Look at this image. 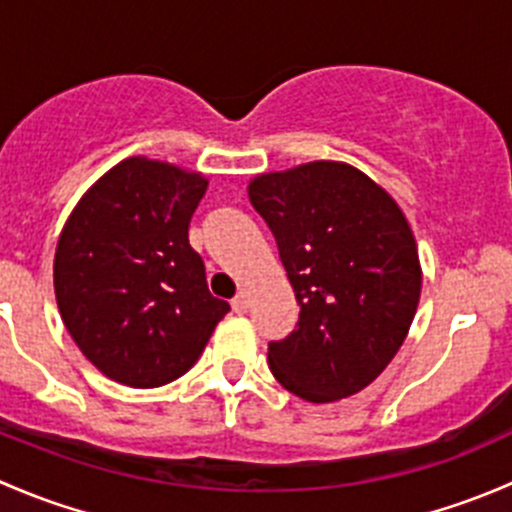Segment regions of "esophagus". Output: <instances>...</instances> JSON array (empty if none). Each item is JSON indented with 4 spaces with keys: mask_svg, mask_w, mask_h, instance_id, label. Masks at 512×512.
<instances>
[{
    "mask_svg": "<svg viewBox=\"0 0 512 512\" xmlns=\"http://www.w3.org/2000/svg\"><path fill=\"white\" fill-rule=\"evenodd\" d=\"M232 309H235L237 314H245L247 309H250V297H247L245 292H240L235 299H232Z\"/></svg>",
    "mask_w": 512,
    "mask_h": 512,
    "instance_id": "1",
    "label": "esophagus"
}]
</instances>
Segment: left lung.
<instances>
[{
  "label": "left lung",
  "instance_id": "left-lung-1",
  "mask_svg": "<svg viewBox=\"0 0 512 512\" xmlns=\"http://www.w3.org/2000/svg\"><path fill=\"white\" fill-rule=\"evenodd\" d=\"M280 247L297 329L270 342L275 379L312 404L347 399L389 366L421 297V265L396 200L349 163L314 160L250 180Z\"/></svg>",
  "mask_w": 512,
  "mask_h": 512
}]
</instances>
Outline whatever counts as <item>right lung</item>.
<instances>
[{
	"instance_id": "1",
	"label": "right lung",
	"mask_w": 512,
	"mask_h": 512,
	"mask_svg": "<svg viewBox=\"0 0 512 512\" xmlns=\"http://www.w3.org/2000/svg\"><path fill=\"white\" fill-rule=\"evenodd\" d=\"M208 180L133 156L91 185L66 220L54 292L76 347L133 389L183 376L230 312L205 282L188 225Z\"/></svg>"
}]
</instances>
